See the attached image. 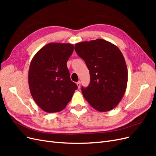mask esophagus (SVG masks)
I'll use <instances>...</instances> for the list:
<instances>
[{
  "label": "esophagus",
  "mask_w": 156,
  "mask_h": 156,
  "mask_svg": "<svg viewBox=\"0 0 156 156\" xmlns=\"http://www.w3.org/2000/svg\"><path fill=\"white\" fill-rule=\"evenodd\" d=\"M77 87H78V88H80V87H81V82L78 81V82L77 83Z\"/></svg>",
  "instance_id": "34e87169"
}]
</instances>
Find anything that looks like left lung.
Wrapping results in <instances>:
<instances>
[{
  "label": "left lung",
  "instance_id": "8db88e82",
  "mask_svg": "<svg viewBox=\"0 0 156 156\" xmlns=\"http://www.w3.org/2000/svg\"><path fill=\"white\" fill-rule=\"evenodd\" d=\"M75 49L84 60L90 75L88 87L81 88L84 98L98 111L115 108L127 84V68L120 50L103 39L79 42Z\"/></svg>",
  "mask_w": 156,
  "mask_h": 156
}]
</instances>
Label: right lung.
Returning <instances> with one entry per match:
<instances>
[{
    "mask_svg": "<svg viewBox=\"0 0 156 156\" xmlns=\"http://www.w3.org/2000/svg\"><path fill=\"white\" fill-rule=\"evenodd\" d=\"M73 49L71 44L49 43L31 60L28 74L30 92L36 104L46 112L63 110L77 88L71 81L66 64Z\"/></svg>",
    "mask_w": 156,
    "mask_h": 156,
    "instance_id": "obj_1",
    "label": "right lung"
}]
</instances>
